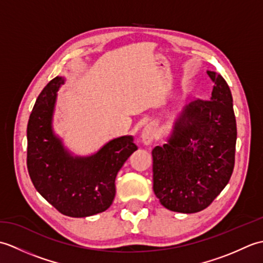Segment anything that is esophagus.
<instances>
[{"instance_id": "esophagus-1", "label": "esophagus", "mask_w": 263, "mask_h": 263, "mask_svg": "<svg viewBox=\"0 0 263 263\" xmlns=\"http://www.w3.org/2000/svg\"><path fill=\"white\" fill-rule=\"evenodd\" d=\"M156 136H157L156 126L154 124H148L142 131V135H141L142 142L144 144H150L156 139Z\"/></svg>"}]
</instances>
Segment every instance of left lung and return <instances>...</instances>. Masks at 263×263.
Listing matches in <instances>:
<instances>
[{"mask_svg": "<svg viewBox=\"0 0 263 263\" xmlns=\"http://www.w3.org/2000/svg\"><path fill=\"white\" fill-rule=\"evenodd\" d=\"M211 98L183 108L163 147L153 149L154 192L165 208L183 214L205 209L230 182L235 164L236 120L231 89L208 71Z\"/></svg>", "mask_w": 263, "mask_h": 263, "instance_id": "left-lung-1", "label": "left lung"}]
</instances>
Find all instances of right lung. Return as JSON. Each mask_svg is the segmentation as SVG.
<instances>
[{"mask_svg": "<svg viewBox=\"0 0 263 263\" xmlns=\"http://www.w3.org/2000/svg\"><path fill=\"white\" fill-rule=\"evenodd\" d=\"M63 82L61 77L49 81L31 110L27 126V168L39 194L61 214L88 217L109 208L117 173L138 147L131 136H125L89 157H72L52 130L57 91Z\"/></svg>", "mask_w": 263, "mask_h": 263, "instance_id": "obj_1", "label": "right lung"}]
</instances>
